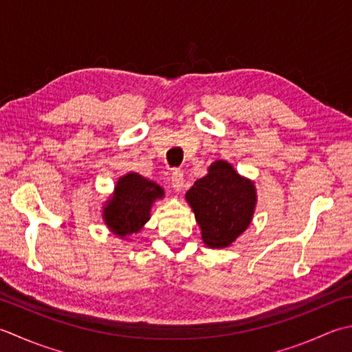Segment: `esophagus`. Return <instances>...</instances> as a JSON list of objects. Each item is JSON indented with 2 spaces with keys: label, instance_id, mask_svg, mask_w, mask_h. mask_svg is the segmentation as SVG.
<instances>
[{
  "label": "esophagus",
  "instance_id": "obj_1",
  "mask_svg": "<svg viewBox=\"0 0 352 352\" xmlns=\"http://www.w3.org/2000/svg\"><path fill=\"white\" fill-rule=\"evenodd\" d=\"M170 184H172V188H174L175 190H182V189H183V186H184L183 170H180V169H174V170H172Z\"/></svg>",
  "mask_w": 352,
  "mask_h": 352
}]
</instances>
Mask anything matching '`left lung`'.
Masks as SVG:
<instances>
[{
    "label": "left lung",
    "mask_w": 352,
    "mask_h": 352,
    "mask_svg": "<svg viewBox=\"0 0 352 352\" xmlns=\"http://www.w3.org/2000/svg\"><path fill=\"white\" fill-rule=\"evenodd\" d=\"M186 199L201 227L206 245L223 249L249 227L256 190L229 163L219 160L209 168L208 175L194 183Z\"/></svg>",
    "instance_id": "left-lung-1"
}]
</instances>
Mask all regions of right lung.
Masks as SVG:
<instances>
[{
	"instance_id": "obj_1",
	"label": "right lung",
	"mask_w": 352,
	"mask_h": 352,
	"mask_svg": "<svg viewBox=\"0 0 352 352\" xmlns=\"http://www.w3.org/2000/svg\"><path fill=\"white\" fill-rule=\"evenodd\" d=\"M163 194L160 186L135 172L122 177L113 198L103 209L107 226L119 236L137 233L149 219L151 206Z\"/></svg>"
}]
</instances>
